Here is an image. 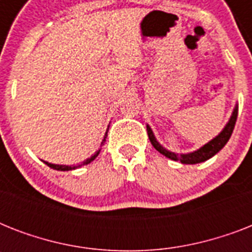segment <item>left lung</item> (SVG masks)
I'll return each instance as SVG.
<instances>
[{
  "instance_id": "1",
  "label": "left lung",
  "mask_w": 252,
  "mask_h": 252,
  "mask_svg": "<svg viewBox=\"0 0 252 252\" xmlns=\"http://www.w3.org/2000/svg\"><path fill=\"white\" fill-rule=\"evenodd\" d=\"M237 116H238V104H235L234 110H233V114H231L230 119H229V122L226 123V126H223V129L221 130L215 138H212L211 141L207 142V144L201 146L200 149L186 154H178L174 153V152H170V150L163 148V146L157 141V138H156L153 130H152V128H150L149 126H146V130H148V136H149V140L150 142H152V145L156 148V150H158L159 153L163 154L165 157L170 158L172 161H179L180 163H184V165H195V163L208 161L209 158L216 156L220 150L222 149L223 146L226 145V142L229 141V138H230L231 133H233V129H234L235 122H237Z\"/></svg>"
}]
</instances>
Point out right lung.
Masks as SVG:
<instances>
[{
  "label": "right lung",
  "mask_w": 252,
  "mask_h": 252,
  "mask_svg": "<svg viewBox=\"0 0 252 252\" xmlns=\"http://www.w3.org/2000/svg\"><path fill=\"white\" fill-rule=\"evenodd\" d=\"M106 138H107V132H106V134H104V137H103L102 144H100V146L104 145V142H106ZM100 150H102V148H99V149L96 150V152H95V153L93 154V156H91L90 158H87L86 161L82 162L81 165H55V163H49V162H45V161H44V163L47 166H49V167H51V168H53V170H59V171H69V170H76V168L81 167V166L89 165L90 162L94 161L95 158L98 157V154L100 153Z\"/></svg>",
  "instance_id": "1"
}]
</instances>
